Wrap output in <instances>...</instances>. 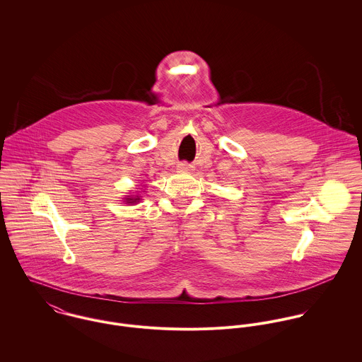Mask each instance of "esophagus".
<instances>
[{
    "mask_svg": "<svg viewBox=\"0 0 362 362\" xmlns=\"http://www.w3.org/2000/svg\"><path fill=\"white\" fill-rule=\"evenodd\" d=\"M192 168V165L191 164H188V163H180L178 164V170H182V171H187V170H191Z\"/></svg>",
    "mask_w": 362,
    "mask_h": 362,
    "instance_id": "34e87169",
    "label": "esophagus"
}]
</instances>
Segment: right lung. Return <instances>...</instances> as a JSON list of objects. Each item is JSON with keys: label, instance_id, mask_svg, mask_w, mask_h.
Segmentation results:
<instances>
[{"label": "right lung", "instance_id": "right-lung-1", "mask_svg": "<svg viewBox=\"0 0 362 362\" xmlns=\"http://www.w3.org/2000/svg\"><path fill=\"white\" fill-rule=\"evenodd\" d=\"M138 201H139V198H138V197H135V198H134V197L127 198V202H128V204H136Z\"/></svg>", "mask_w": 362, "mask_h": 362}]
</instances>
